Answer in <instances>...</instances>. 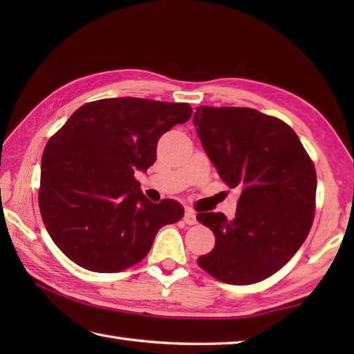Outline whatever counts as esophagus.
Masks as SVG:
<instances>
[{"instance_id":"esophagus-1","label":"esophagus","mask_w":354,"mask_h":354,"mask_svg":"<svg viewBox=\"0 0 354 354\" xmlns=\"http://www.w3.org/2000/svg\"><path fill=\"white\" fill-rule=\"evenodd\" d=\"M184 222H185L187 225H194V223H198V219H196V213H194L192 208H187V209H185V214H184Z\"/></svg>"}]
</instances>
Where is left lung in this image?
I'll use <instances>...</instances> for the list:
<instances>
[{
    "instance_id": "8db88e82",
    "label": "left lung",
    "mask_w": 354,
    "mask_h": 354,
    "mask_svg": "<svg viewBox=\"0 0 354 354\" xmlns=\"http://www.w3.org/2000/svg\"><path fill=\"white\" fill-rule=\"evenodd\" d=\"M201 145L230 189L236 216L199 213L216 245L198 265L217 280L252 284L275 274L309 234L317 171L298 135L281 120L251 108H196Z\"/></svg>"
}]
</instances>
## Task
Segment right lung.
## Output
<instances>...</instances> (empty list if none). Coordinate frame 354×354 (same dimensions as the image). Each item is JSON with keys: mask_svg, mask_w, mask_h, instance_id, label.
<instances>
[{"mask_svg": "<svg viewBox=\"0 0 354 354\" xmlns=\"http://www.w3.org/2000/svg\"><path fill=\"white\" fill-rule=\"evenodd\" d=\"M189 103L118 97L86 103L45 146L39 208L56 246L93 272L137 265L161 227L181 221L173 199L150 202L135 179L161 135L192 117Z\"/></svg>", "mask_w": 354, "mask_h": 354, "instance_id": "1", "label": "right lung"}]
</instances>
